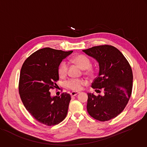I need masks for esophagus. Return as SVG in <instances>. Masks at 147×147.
<instances>
[{"mask_svg": "<svg viewBox=\"0 0 147 147\" xmlns=\"http://www.w3.org/2000/svg\"><path fill=\"white\" fill-rule=\"evenodd\" d=\"M79 93H79V92H72L71 93V96L72 97H74V96H76V95L78 94Z\"/></svg>", "mask_w": 147, "mask_h": 147, "instance_id": "esophagus-1", "label": "esophagus"}]
</instances>
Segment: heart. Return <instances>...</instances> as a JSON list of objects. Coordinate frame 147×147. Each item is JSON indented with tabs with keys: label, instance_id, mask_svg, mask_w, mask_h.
Returning <instances> with one entry per match:
<instances>
[{
	"label": "heart",
	"instance_id": "heart-1",
	"mask_svg": "<svg viewBox=\"0 0 147 147\" xmlns=\"http://www.w3.org/2000/svg\"><path fill=\"white\" fill-rule=\"evenodd\" d=\"M72 61L78 65L82 69H84V74L86 75L91 76L93 75L94 70L90 67L91 63L89 58L84 55H78L72 58ZM68 70V63L64 61L61 63L58 67V74L61 78L65 77ZM85 81L82 79H71L66 83V86L68 89L74 91L81 90L83 86L85 84Z\"/></svg>",
	"mask_w": 147,
	"mask_h": 147
}]
</instances>
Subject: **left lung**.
Masks as SVG:
<instances>
[{
  "mask_svg": "<svg viewBox=\"0 0 147 147\" xmlns=\"http://www.w3.org/2000/svg\"><path fill=\"white\" fill-rule=\"evenodd\" d=\"M97 61L99 73L92 87L102 96L87 93V110L94 119L101 122L115 118L125 109L131 94L133 72L123 54L108 45L82 50Z\"/></svg>",
  "mask_w": 147,
  "mask_h": 147,
  "instance_id": "8db88e82",
  "label": "left lung"
}]
</instances>
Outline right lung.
<instances>
[{"label":"right lung","instance_id":"1","mask_svg":"<svg viewBox=\"0 0 147 147\" xmlns=\"http://www.w3.org/2000/svg\"><path fill=\"white\" fill-rule=\"evenodd\" d=\"M72 52L45 47L28 57L21 67L18 85L21 101L29 113L46 126L58 125L67 115L71 96L63 93L51 97L50 90L59 80L58 66Z\"/></svg>","mask_w":147,"mask_h":147}]
</instances>
